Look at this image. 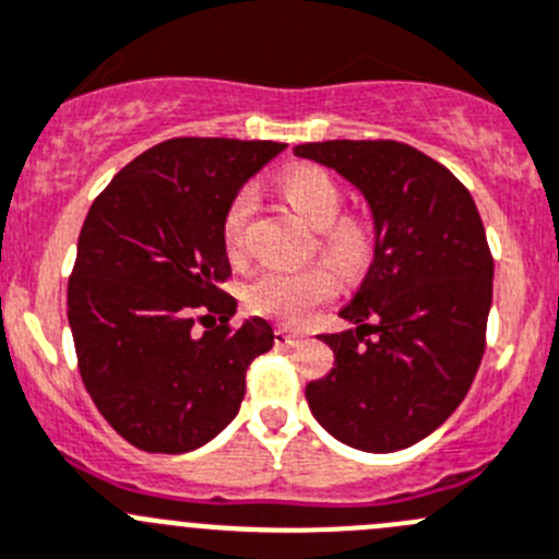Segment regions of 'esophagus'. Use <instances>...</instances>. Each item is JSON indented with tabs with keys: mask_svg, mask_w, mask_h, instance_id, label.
Instances as JSON below:
<instances>
[{
	"mask_svg": "<svg viewBox=\"0 0 559 559\" xmlns=\"http://www.w3.org/2000/svg\"><path fill=\"white\" fill-rule=\"evenodd\" d=\"M302 335L295 333V330H286V328H275V344L281 346H295Z\"/></svg>",
	"mask_w": 559,
	"mask_h": 559,
	"instance_id": "1",
	"label": "esophagus"
}]
</instances>
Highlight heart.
<instances>
[{
	"label": "heart",
	"mask_w": 559,
	"mask_h": 559,
	"mask_svg": "<svg viewBox=\"0 0 559 559\" xmlns=\"http://www.w3.org/2000/svg\"><path fill=\"white\" fill-rule=\"evenodd\" d=\"M281 197L289 207L319 229L317 248L341 273H355L371 259V231L357 218H338L344 207V193L338 182L317 166H295L278 177ZM253 210V199L240 191L224 213L221 235L226 253L240 259L246 251V224ZM335 275L324 264H311L297 273L286 270H262L246 286V302L259 317L275 319L281 324H302L313 317L322 302L335 295Z\"/></svg>",
	"instance_id": "b5f03b06"
}]
</instances>
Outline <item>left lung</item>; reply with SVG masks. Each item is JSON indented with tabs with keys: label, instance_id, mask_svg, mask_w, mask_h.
<instances>
[{
	"label": "left lung",
	"instance_id": "8db88e82",
	"mask_svg": "<svg viewBox=\"0 0 559 559\" xmlns=\"http://www.w3.org/2000/svg\"><path fill=\"white\" fill-rule=\"evenodd\" d=\"M297 158L338 171L366 197L373 259L322 335L335 366L306 384L319 424L368 453L409 448L456 412L486 349L495 259L467 188L401 142L297 144Z\"/></svg>",
	"mask_w": 559,
	"mask_h": 559
}]
</instances>
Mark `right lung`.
Masks as SVG:
<instances>
[{
  "label": "right lung",
  "instance_id": "1",
  "mask_svg": "<svg viewBox=\"0 0 559 559\" xmlns=\"http://www.w3.org/2000/svg\"><path fill=\"white\" fill-rule=\"evenodd\" d=\"M284 147L169 139L92 202L68 281V322L86 393L130 445L202 448L240 409L253 357L273 349L264 319L231 324L221 224L237 191Z\"/></svg>",
  "mask_w": 559,
  "mask_h": 559
}]
</instances>
